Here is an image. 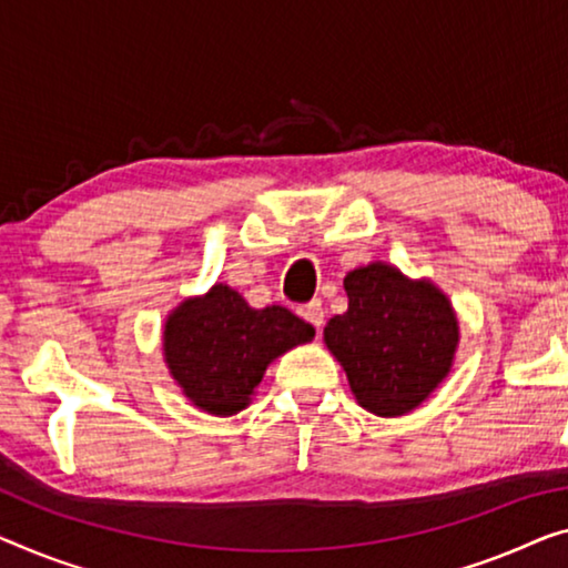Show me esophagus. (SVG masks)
<instances>
[{
  "instance_id": "obj_1",
  "label": "esophagus",
  "mask_w": 568,
  "mask_h": 568,
  "mask_svg": "<svg viewBox=\"0 0 568 568\" xmlns=\"http://www.w3.org/2000/svg\"><path fill=\"white\" fill-rule=\"evenodd\" d=\"M298 316L306 318L308 324L316 328L324 326V306H321V301H311V303H306V306H301Z\"/></svg>"
}]
</instances>
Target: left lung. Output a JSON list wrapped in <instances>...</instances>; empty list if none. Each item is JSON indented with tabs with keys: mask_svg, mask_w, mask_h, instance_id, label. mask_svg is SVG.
Masks as SVG:
<instances>
[{
	"mask_svg": "<svg viewBox=\"0 0 568 568\" xmlns=\"http://www.w3.org/2000/svg\"><path fill=\"white\" fill-rule=\"evenodd\" d=\"M349 308L328 318L324 342L344 367L352 395L379 418L416 410L452 372L459 318L428 277H408L375 260L346 273Z\"/></svg>",
	"mask_w": 568,
	"mask_h": 568,
	"instance_id": "left-lung-1",
	"label": "left lung"
}]
</instances>
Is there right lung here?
Listing matches in <instances>:
<instances>
[{"instance_id":"add662e5","label":"right lung","mask_w":568,"mask_h":568,"mask_svg":"<svg viewBox=\"0 0 568 568\" xmlns=\"http://www.w3.org/2000/svg\"><path fill=\"white\" fill-rule=\"evenodd\" d=\"M313 336L316 328L293 311L252 308L234 287L214 283L168 313L163 359L191 405L226 418L247 408L277 357Z\"/></svg>"}]
</instances>
